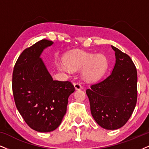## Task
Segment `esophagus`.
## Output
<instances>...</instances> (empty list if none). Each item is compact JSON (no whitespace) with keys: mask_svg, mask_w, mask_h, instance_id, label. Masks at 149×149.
Returning <instances> with one entry per match:
<instances>
[{"mask_svg":"<svg viewBox=\"0 0 149 149\" xmlns=\"http://www.w3.org/2000/svg\"><path fill=\"white\" fill-rule=\"evenodd\" d=\"M74 88L76 90H80L82 88V86L79 83H74Z\"/></svg>","mask_w":149,"mask_h":149,"instance_id":"esophagus-1","label":"esophagus"}]
</instances>
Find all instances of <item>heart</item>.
Masks as SVG:
<instances>
[{
	"instance_id": "heart-1",
	"label": "heart",
	"mask_w": 149,
	"mask_h": 149,
	"mask_svg": "<svg viewBox=\"0 0 149 149\" xmlns=\"http://www.w3.org/2000/svg\"><path fill=\"white\" fill-rule=\"evenodd\" d=\"M108 61L104 54L78 51L67 54L64 62L57 64L61 71L70 72L71 70L83 69V76L86 80L93 81L100 79L108 68Z\"/></svg>"
}]
</instances>
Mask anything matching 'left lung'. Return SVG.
Instances as JSON below:
<instances>
[{"label": "left lung", "instance_id": "8db88e82", "mask_svg": "<svg viewBox=\"0 0 149 149\" xmlns=\"http://www.w3.org/2000/svg\"><path fill=\"white\" fill-rule=\"evenodd\" d=\"M111 47L116 58L111 73L86 92L95 122L105 129L116 130L128 122L136 106L137 74L131 57Z\"/></svg>", "mask_w": 149, "mask_h": 149}]
</instances>
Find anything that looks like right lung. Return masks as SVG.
Returning a JSON list of instances; mask_svg holds the SVG:
<instances>
[{"label": "right lung", "instance_id": "right-lung-1", "mask_svg": "<svg viewBox=\"0 0 149 149\" xmlns=\"http://www.w3.org/2000/svg\"><path fill=\"white\" fill-rule=\"evenodd\" d=\"M53 43L43 39L25 49L12 75L16 108L27 125L41 133L58 127L66 113L68 97L74 91L71 82L53 79L41 58L44 49Z\"/></svg>", "mask_w": 149, "mask_h": 149}]
</instances>
